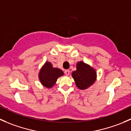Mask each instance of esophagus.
Returning <instances> with one entry per match:
<instances>
[{
    "mask_svg": "<svg viewBox=\"0 0 131 131\" xmlns=\"http://www.w3.org/2000/svg\"><path fill=\"white\" fill-rule=\"evenodd\" d=\"M64 72V74H65L66 75H68L70 74V70H65Z\"/></svg>",
    "mask_w": 131,
    "mask_h": 131,
    "instance_id": "34e87169",
    "label": "esophagus"
}]
</instances>
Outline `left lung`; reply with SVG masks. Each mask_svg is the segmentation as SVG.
Segmentation results:
<instances>
[{"mask_svg": "<svg viewBox=\"0 0 131 131\" xmlns=\"http://www.w3.org/2000/svg\"><path fill=\"white\" fill-rule=\"evenodd\" d=\"M76 85L80 89H85L91 86L96 79L94 69L89 65L80 61L77 64V70L72 73Z\"/></svg>", "mask_w": 131, "mask_h": 131, "instance_id": "obj_1", "label": "left lung"}]
</instances>
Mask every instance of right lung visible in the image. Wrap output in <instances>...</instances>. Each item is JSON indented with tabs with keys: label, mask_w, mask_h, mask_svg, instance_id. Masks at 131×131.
Segmentation results:
<instances>
[{
	"label": "right lung",
	"mask_w": 131,
	"mask_h": 131,
	"mask_svg": "<svg viewBox=\"0 0 131 131\" xmlns=\"http://www.w3.org/2000/svg\"><path fill=\"white\" fill-rule=\"evenodd\" d=\"M63 75V72L57 68H53L52 64L46 62L39 73V79L43 86L50 88L54 85L57 79Z\"/></svg>",
	"instance_id": "1"
}]
</instances>
